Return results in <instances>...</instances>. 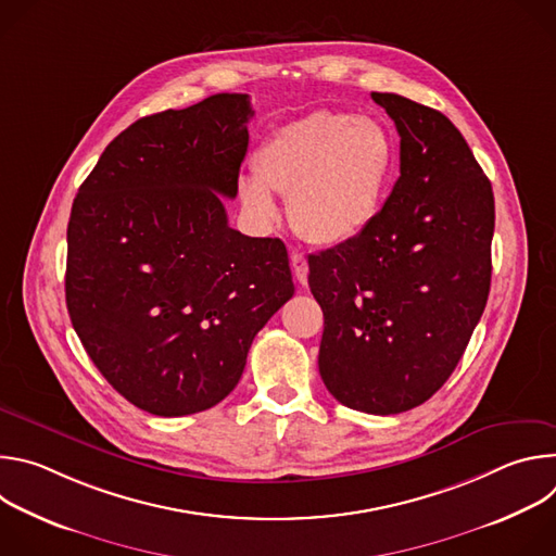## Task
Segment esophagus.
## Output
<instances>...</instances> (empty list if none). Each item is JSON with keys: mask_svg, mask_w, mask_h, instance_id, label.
Segmentation results:
<instances>
[{"mask_svg": "<svg viewBox=\"0 0 556 556\" xmlns=\"http://www.w3.org/2000/svg\"><path fill=\"white\" fill-rule=\"evenodd\" d=\"M290 264H292V273H294L296 281H299L301 286H305V283H307V260H305L301 253H292Z\"/></svg>", "mask_w": 556, "mask_h": 556, "instance_id": "1", "label": "esophagus"}]
</instances>
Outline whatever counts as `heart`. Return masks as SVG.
I'll return each instance as SVG.
<instances>
[{
    "label": "heart",
    "instance_id": "heart-1",
    "mask_svg": "<svg viewBox=\"0 0 556 556\" xmlns=\"http://www.w3.org/2000/svg\"><path fill=\"white\" fill-rule=\"evenodd\" d=\"M389 129L350 112L316 110L277 127L244 178V204L264 222L279 213L273 191L288 195V219L312 244H345L378 217L395 172Z\"/></svg>",
    "mask_w": 556,
    "mask_h": 556
}]
</instances>
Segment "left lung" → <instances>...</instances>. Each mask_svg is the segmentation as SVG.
I'll use <instances>...</instances> for the list:
<instances>
[{"label": "left lung", "mask_w": 556, "mask_h": 556, "mask_svg": "<svg viewBox=\"0 0 556 556\" xmlns=\"http://www.w3.org/2000/svg\"><path fill=\"white\" fill-rule=\"evenodd\" d=\"M401 136V178L356 240L309 255L319 371L356 412H409L448 380L486 307L495 198L438 110L371 92Z\"/></svg>", "instance_id": "1"}]
</instances>
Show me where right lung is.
Here are the masks:
<instances>
[{"instance_id": "right-lung-1", "label": "right lung", "mask_w": 556, "mask_h": 556, "mask_svg": "<svg viewBox=\"0 0 556 556\" xmlns=\"http://www.w3.org/2000/svg\"><path fill=\"white\" fill-rule=\"evenodd\" d=\"M249 94L138 118L101 153L67 224L65 303L105 380L163 418L215 407L294 294L279 237L228 226Z\"/></svg>"}]
</instances>
